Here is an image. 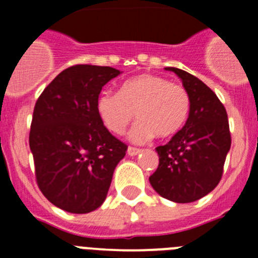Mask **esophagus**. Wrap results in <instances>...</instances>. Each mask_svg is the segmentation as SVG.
Here are the masks:
<instances>
[{
  "label": "esophagus",
  "instance_id": "obj_1",
  "mask_svg": "<svg viewBox=\"0 0 258 258\" xmlns=\"http://www.w3.org/2000/svg\"><path fill=\"white\" fill-rule=\"evenodd\" d=\"M141 152L140 149H136V147H127V155L129 156H136Z\"/></svg>",
  "mask_w": 258,
  "mask_h": 258
}]
</instances>
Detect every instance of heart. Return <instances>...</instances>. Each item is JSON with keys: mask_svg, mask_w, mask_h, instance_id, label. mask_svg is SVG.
Returning a JSON list of instances; mask_svg holds the SVG:
<instances>
[{"mask_svg": "<svg viewBox=\"0 0 258 258\" xmlns=\"http://www.w3.org/2000/svg\"><path fill=\"white\" fill-rule=\"evenodd\" d=\"M191 98L182 85L155 75H138L121 84L118 92L103 90L98 95L97 112L104 126L122 134L137 118L129 138L143 143L152 137L166 140L181 131L187 121Z\"/></svg>", "mask_w": 258, "mask_h": 258, "instance_id": "1", "label": "heart"}]
</instances>
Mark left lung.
Returning <instances> with one entry per match:
<instances>
[{
	"mask_svg": "<svg viewBox=\"0 0 258 258\" xmlns=\"http://www.w3.org/2000/svg\"><path fill=\"white\" fill-rule=\"evenodd\" d=\"M165 71L181 79L190 94L191 109L181 131L166 145L156 147L159 166L150 183L170 202L191 203L213 191L222 177L231 146L229 120L217 95L202 80L179 68Z\"/></svg>",
	"mask_w": 258,
	"mask_h": 258,
	"instance_id": "left-lung-1",
	"label": "left lung"
}]
</instances>
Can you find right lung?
Returning a JSON list of instances; mask_svg holds the SVG:
<instances>
[{"label":"right lung","instance_id":"1","mask_svg":"<svg viewBox=\"0 0 258 258\" xmlns=\"http://www.w3.org/2000/svg\"><path fill=\"white\" fill-rule=\"evenodd\" d=\"M112 67L77 64L58 75L36 102L29 147L36 179L51 204L70 213H89L103 204L126 145L107 131L97 99Z\"/></svg>","mask_w":258,"mask_h":258}]
</instances>
